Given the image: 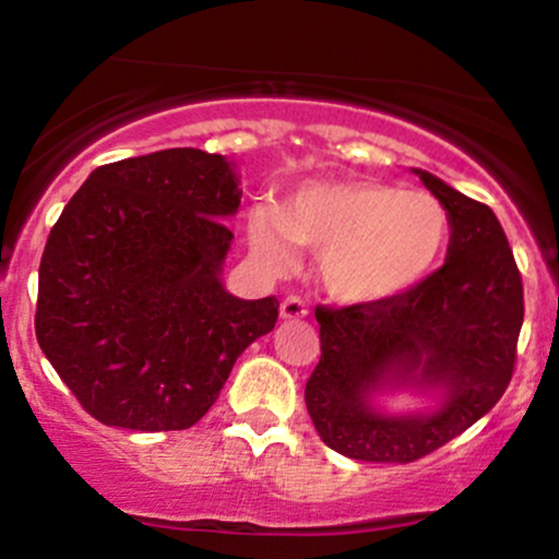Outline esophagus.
Masks as SVG:
<instances>
[{
	"mask_svg": "<svg viewBox=\"0 0 559 559\" xmlns=\"http://www.w3.org/2000/svg\"><path fill=\"white\" fill-rule=\"evenodd\" d=\"M280 313H282V319H302V316L308 313V306L300 295H290V298L282 300Z\"/></svg>",
	"mask_w": 559,
	"mask_h": 559,
	"instance_id": "1",
	"label": "esophagus"
}]
</instances>
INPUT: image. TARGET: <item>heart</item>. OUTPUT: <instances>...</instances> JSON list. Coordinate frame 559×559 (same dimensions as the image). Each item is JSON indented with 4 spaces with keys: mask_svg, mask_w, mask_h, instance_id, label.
I'll list each match as a JSON object with an SVG mask.
<instances>
[{
    "mask_svg": "<svg viewBox=\"0 0 559 559\" xmlns=\"http://www.w3.org/2000/svg\"><path fill=\"white\" fill-rule=\"evenodd\" d=\"M451 238L445 204L425 191L381 181L308 183L285 210H257L248 219L253 253L285 266L293 243L321 253L326 290L342 302L391 300L417 287Z\"/></svg>",
    "mask_w": 559,
    "mask_h": 559,
    "instance_id": "b5f03b06",
    "label": "heart"
}]
</instances>
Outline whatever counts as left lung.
<instances>
[{
    "mask_svg": "<svg viewBox=\"0 0 559 559\" xmlns=\"http://www.w3.org/2000/svg\"><path fill=\"white\" fill-rule=\"evenodd\" d=\"M415 174L451 215L445 264L391 300L316 306L308 415L329 448L376 464L423 459L485 417L511 383L523 323L521 272L495 212ZM385 382L440 384L444 402L430 416H383L367 396Z\"/></svg>",
    "mask_w": 559,
    "mask_h": 559,
    "instance_id": "left-lung-1",
    "label": "left lung"
}]
</instances>
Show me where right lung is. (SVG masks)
<instances>
[{
  "label": "right lung",
  "instance_id": "add662e5",
  "mask_svg": "<svg viewBox=\"0 0 559 559\" xmlns=\"http://www.w3.org/2000/svg\"><path fill=\"white\" fill-rule=\"evenodd\" d=\"M238 204L230 163L194 147L100 165L69 199L40 257L36 336L98 423L186 430L274 329V295L240 300L219 280Z\"/></svg>",
  "mask_w": 559,
  "mask_h": 559
}]
</instances>
